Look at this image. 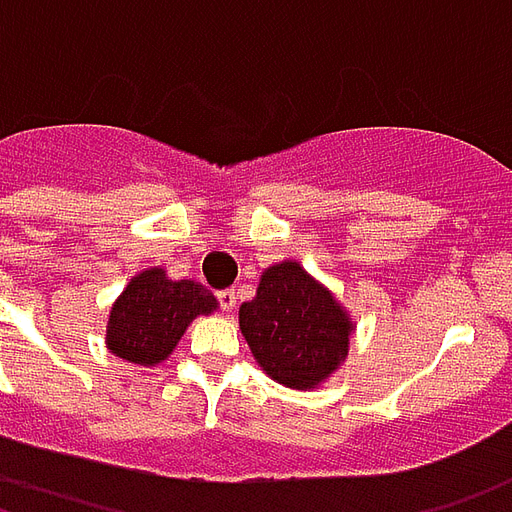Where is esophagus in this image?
<instances>
[{
    "label": "esophagus",
    "mask_w": 512,
    "mask_h": 512,
    "mask_svg": "<svg viewBox=\"0 0 512 512\" xmlns=\"http://www.w3.org/2000/svg\"><path fill=\"white\" fill-rule=\"evenodd\" d=\"M217 301L222 306V312H233L236 309V290H219L217 293Z\"/></svg>",
    "instance_id": "34e87169"
}]
</instances>
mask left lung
<instances>
[{"mask_svg": "<svg viewBox=\"0 0 512 512\" xmlns=\"http://www.w3.org/2000/svg\"><path fill=\"white\" fill-rule=\"evenodd\" d=\"M238 328L271 380L312 391L339 372L355 320L301 263L282 260L263 271L255 298L241 304Z\"/></svg>", "mask_w": 512, "mask_h": 512, "instance_id": "1", "label": "left lung"}]
</instances>
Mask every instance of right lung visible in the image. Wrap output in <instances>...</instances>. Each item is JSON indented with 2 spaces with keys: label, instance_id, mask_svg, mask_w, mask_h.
Returning a JSON list of instances; mask_svg holds the SVG:
<instances>
[{
  "label": "right lung",
  "instance_id": "add662e5",
  "mask_svg": "<svg viewBox=\"0 0 512 512\" xmlns=\"http://www.w3.org/2000/svg\"><path fill=\"white\" fill-rule=\"evenodd\" d=\"M219 309L211 290L195 279H170L160 266L143 268L111 304L105 325V347L127 363L160 366L195 317Z\"/></svg>",
  "mask_w": 512,
  "mask_h": 512
}]
</instances>
